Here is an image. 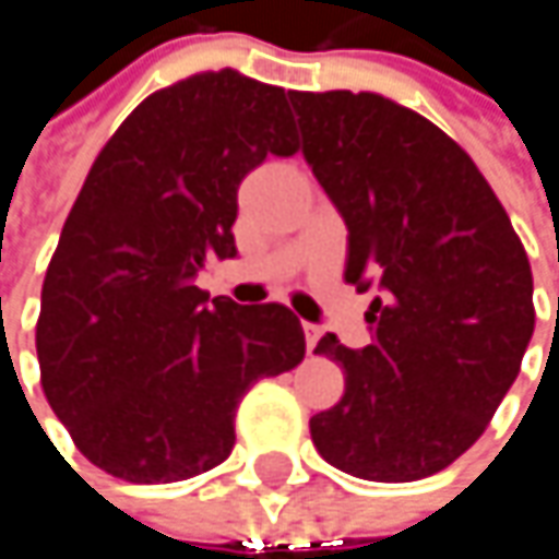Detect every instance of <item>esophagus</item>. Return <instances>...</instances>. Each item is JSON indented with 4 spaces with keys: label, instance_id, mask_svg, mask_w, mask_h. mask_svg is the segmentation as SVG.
Here are the masks:
<instances>
[{
    "label": "esophagus",
    "instance_id": "1",
    "mask_svg": "<svg viewBox=\"0 0 559 559\" xmlns=\"http://www.w3.org/2000/svg\"><path fill=\"white\" fill-rule=\"evenodd\" d=\"M304 336H307V349H313V346L320 343V336H323V326H317V323H304Z\"/></svg>",
    "mask_w": 559,
    "mask_h": 559
}]
</instances>
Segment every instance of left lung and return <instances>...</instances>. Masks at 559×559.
Returning a JSON list of instances; mask_svg holds the SVG:
<instances>
[{"label": "left lung", "instance_id": "1", "mask_svg": "<svg viewBox=\"0 0 559 559\" xmlns=\"http://www.w3.org/2000/svg\"><path fill=\"white\" fill-rule=\"evenodd\" d=\"M304 158L346 229V281L369 304L366 349L313 353L346 391L310 417L320 456L359 479L447 469L489 427L534 333L527 252L489 180L430 119L379 93H290Z\"/></svg>", "mask_w": 559, "mask_h": 559}]
</instances>
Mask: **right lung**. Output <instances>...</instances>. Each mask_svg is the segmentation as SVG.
Listing matches in <instances>:
<instances>
[{"label": "right lung", "instance_id": "right-lung-1", "mask_svg": "<svg viewBox=\"0 0 559 559\" xmlns=\"http://www.w3.org/2000/svg\"><path fill=\"white\" fill-rule=\"evenodd\" d=\"M294 152L284 90L226 67L152 93L96 155L35 346L48 404L103 473L155 486L219 466L242 394L304 359L284 304L239 307L193 284L206 259L236 255L242 177Z\"/></svg>", "mask_w": 559, "mask_h": 559}]
</instances>
